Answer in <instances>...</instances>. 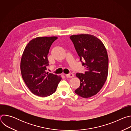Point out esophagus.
I'll use <instances>...</instances> for the list:
<instances>
[{
    "instance_id": "1",
    "label": "esophagus",
    "mask_w": 131,
    "mask_h": 131,
    "mask_svg": "<svg viewBox=\"0 0 131 131\" xmlns=\"http://www.w3.org/2000/svg\"><path fill=\"white\" fill-rule=\"evenodd\" d=\"M65 76L67 78H72V77H74V74L72 73H68V74H66Z\"/></svg>"
}]
</instances>
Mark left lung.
Instances as JSON below:
<instances>
[{
    "mask_svg": "<svg viewBox=\"0 0 131 131\" xmlns=\"http://www.w3.org/2000/svg\"><path fill=\"white\" fill-rule=\"evenodd\" d=\"M70 38L86 70L84 74L76 73V77L80 80V85L74 92L82 97L89 98L96 95L107 80L108 72L107 50L101 40L93 35H72Z\"/></svg>",
    "mask_w": 131,
    "mask_h": 131,
    "instance_id": "1",
    "label": "left lung"
}]
</instances>
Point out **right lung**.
Here are the masks:
<instances>
[{"instance_id": "right-lung-1", "label": "right lung", "mask_w": 131, "mask_h": 131, "mask_svg": "<svg viewBox=\"0 0 131 131\" xmlns=\"http://www.w3.org/2000/svg\"><path fill=\"white\" fill-rule=\"evenodd\" d=\"M57 37H40L30 40L26 46L21 60L22 78L34 94L40 97L54 93L61 80L60 76L46 72L48 55Z\"/></svg>"}]
</instances>
